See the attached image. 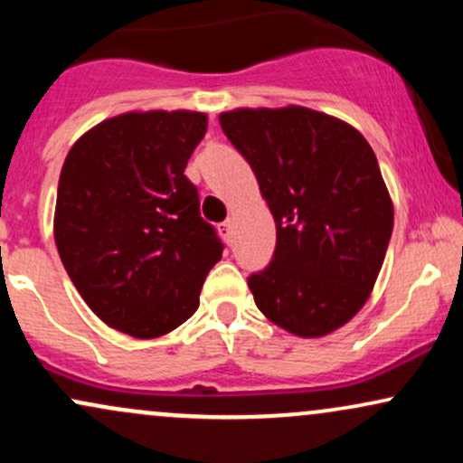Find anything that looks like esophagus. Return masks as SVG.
I'll return each instance as SVG.
<instances>
[{
  "mask_svg": "<svg viewBox=\"0 0 463 463\" xmlns=\"http://www.w3.org/2000/svg\"><path fill=\"white\" fill-rule=\"evenodd\" d=\"M232 226H235V224H232V220H226V222H222V224H220V232H222V237L226 239V241H231V239H232Z\"/></svg>",
  "mask_w": 463,
  "mask_h": 463,
  "instance_id": "obj_1",
  "label": "esophagus"
}]
</instances>
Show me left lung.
Returning a JSON list of instances; mask_svg holds the SVG:
<instances>
[{
    "label": "left lung",
    "mask_w": 463,
    "mask_h": 463,
    "mask_svg": "<svg viewBox=\"0 0 463 463\" xmlns=\"http://www.w3.org/2000/svg\"><path fill=\"white\" fill-rule=\"evenodd\" d=\"M276 222L274 259L248 279L259 311L313 339L353 320L370 298L394 228V204L370 143L337 117L307 109L220 115Z\"/></svg>",
    "instance_id": "1"
}]
</instances>
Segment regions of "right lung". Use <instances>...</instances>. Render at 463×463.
<instances>
[{
	"mask_svg": "<svg viewBox=\"0 0 463 463\" xmlns=\"http://www.w3.org/2000/svg\"><path fill=\"white\" fill-rule=\"evenodd\" d=\"M206 124L198 110H130L84 132L62 163L61 261L89 309L130 337H161L187 322L222 259L184 176Z\"/></svg>",
	"mask_w": 463,
	"mask_h": 463,
	"instance_id": "obj_1",
	"label": "right lung"
}]
</instances>
